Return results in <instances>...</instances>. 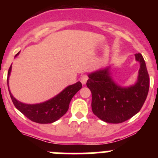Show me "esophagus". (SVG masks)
Here are the masks:
<instances>
[{
  "mask_svg": "<svg viewBox=\"0 0 158 158\" xmlns=\"http://www.w3.org/2000/svg\"><path fill=\"white\" fill-rule=\"evenodd\" d=\"M88 79H89V77H88V75H86V74L82 75V76L81 77V82L83 85H85V84H86V82H87Z\"/></svg>",
  "mask_w": 158,
  "mask_h": 158,
  "instance_id": "esophagus-1",
  "label": "esophagus"
}]
</instances>
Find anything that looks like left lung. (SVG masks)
I'll return each instance as SVG.
<instances>
[{
    "label": "left lung",
    "instance_id": "1",
    "mask_svg": "<svg viewBox=\"0 0 158 158\" xmlns=\"http://www.w3.org/2000/svg\"><path fill=\"white\" fill-rule=\"evenodd\" d=\"M140 63L138 81L130 87H121L115 83L108 68L89 74L87 87L92 93V110L101 120L120 123L133 117L141 110L147 97L150 77L144 58L135 54Z\"/></svg>",
    "mask_w": 158,
    "mask_h": 158
}]
</instances>
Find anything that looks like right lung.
<instances>
[{
	"instance_id": "add662e5",
	"label": "right lung",
	"mask_w": 158,
	"mask_h": 158,
	"mask_svg": "<svg viewBox=\"0 0 158 158\" xmlns=\"http://www.w3.org/2000/svg\"><path fill=\"white\" fill-rule=\"evenodd\" d=\"M19 54V52L17 53L15 57L17 56ZM11 69L12 65L8 72V77L10 75ZM81 83L78 81L65 88L63 91L61 92L56 96H54V98L41 104H27L18 101L12 96L10 90L8 91L15 107L27 118L38 123H51L58 120V118L63 116L66 113L69 109L71 100L73 96L81 89Z\"/></svg>"
}]
</instances>
